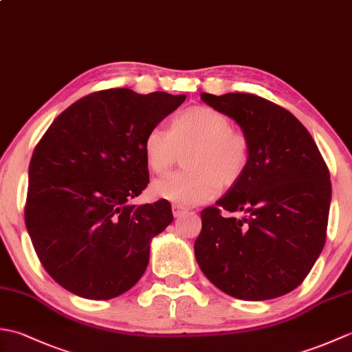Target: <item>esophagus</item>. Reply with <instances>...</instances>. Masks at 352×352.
<instances>
[{
    "mask_svg": "<svg viewBox=\"0 0 352 352\" xmlns=\"http://www.w3.org/2000/svg\"><path fill=\"white\" fill-rule=\"evenodd\" d=\"M172 213H174L175 218H180V216H183L184 213H188V210H186V208H183V207H180V206L174 204V206H172Z\"/></svg>",
    "mask_w": 352,
    "mask_h": 352,
    "instance_id": "esophagus-1",
    "label": "esophagus"
}]
</instances>
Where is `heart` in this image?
<instances>
[{"mask_svg":"<svg viewBox=\"0 0 352 352\" xmlns=\"http://www.w3.org/2000/svg\"><path fill=\"white\" fill-rule=\"evenodd\" d=\"M190 148L186 170L172 172L151 184L155 198L177 206L210 201L222 188L241 180L250 163V142L233 129L230 118L208 106L186 109L170 119L169 130L153 126L144 142L145 162L155 174L175 163L178 151Z\"/></svg>","mask_w":352,"mask_h":352,"instance_id":"b5f03b06","label":"heart"}]
</instances>
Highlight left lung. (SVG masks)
<instances>
[{
	"mask_svg": "<svg viewBox=\"0 0 352 352\" xmlns=\"http://www.w3.org/2000/svg\"><path fill=\"white\" fill-rule=\"evenodd\" d=\"M241 126L250 163L241 180L201 212V271L227 295L266 301L304 281L322 252L331 203L330 172L298 119L252 94L199 95ZM241 211L223 219L220 210Z\"/></svg>",
	"mask_w": 352,
	"mask_h": 352,
	"instance_id": "1",
	"label": "left lung"
}]
</instances>
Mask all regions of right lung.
<instances>
[{"label":"right lung","mask_w":352,"mask_h":352,"mask_svg":"<svg viewBox=\"0 0 352 352\" xmlns=\"http://www.w3.org/2000/svg\"><path fill=\"white\" fill-rule=\"evenodd\" d=\"M186 95L107 89L58 115L28 168L25 226L51 278L87 300L122 295L144 275L170 204H130L149 183L142 142Z\"/></svg>","instance_id":"right-lung-1"}]
</instances>
